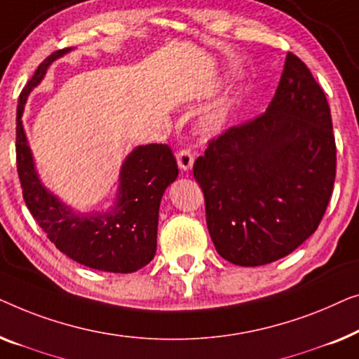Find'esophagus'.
Masks as SVG:
<instances>
[{"mask_svg": "<svg viewBox=\"0 0 359 359\" xmlns=\"http://www.w3.org/2000/svg\"><path fill=\"white\" fill-rule=\"evenodd\" d=\"M194 161H195V154L194 151L189 148L180 149L177 153V164L182 170H190L191 165H194Z\"/></svg>", "mask_w": 359, "mask_h": 359, "instance_id": "esophagus-1", "label": "esophagus"}]
</instances>
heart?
Returning <instances> with one entry per match:
<instances>
[{
    "label": "heart",
    "mask_w": 359,
    "mask_h": 359,
    "mask_svg": "<svg viewBox=\"0 0 359 359\" xmlns=\"http://www.w3.org/2000/svg\"><path fill=\"white\" fill-rule=\"evenodd\" d=\"M229 118V109L224 105H218V107L208 110L201 118V128L208 133H218L224 128L226 122Z\"/></svg>",
    "instance_id": "heart-1"
}]
</instances>
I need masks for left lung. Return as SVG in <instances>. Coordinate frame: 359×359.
Wrapping results in <instances>:
<instances>
[{
  "mask_svg": "<svg viewBox=\"0 0 359 359\" xmlns=\"http://www.w3.org/2000/svg\"><path fill=\"white\" fill-rule=\"evenodd\" d=\"M335 172L324 89L290 52L269 109L211 138L194 164L218 254L241 266L291 254L319 228Z\"/></svg>",
  "mask_w": 359,
  "mask_h": 359,
  "instance_id": "8db88e82",
  "label": "left lung"
}]
</instances>
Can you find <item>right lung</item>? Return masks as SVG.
<instances>
[{
    "label": "right lung",
    "mask_w": 359,
    "mask_h": 359,
    "mask_svg": "<svg viewBox=\"0 0 359 359\" xmlns=\"http://www.w3.org/2000/svg\"><path fill=\"white\" fill-rule=\"evenodd\" d=\"M69 48L48 55L24 86L18 102L16 164L22 196L30 215L60 252L78 264L110 273H133L156 254L159 203L177 177V161L168 144L136 148L120 172V198L112 213L81 216L60 203L40 185L22 128L24 104L48 65Z\"/></svg>",
    "instance_id": "add662e5"
}]
</instances>
